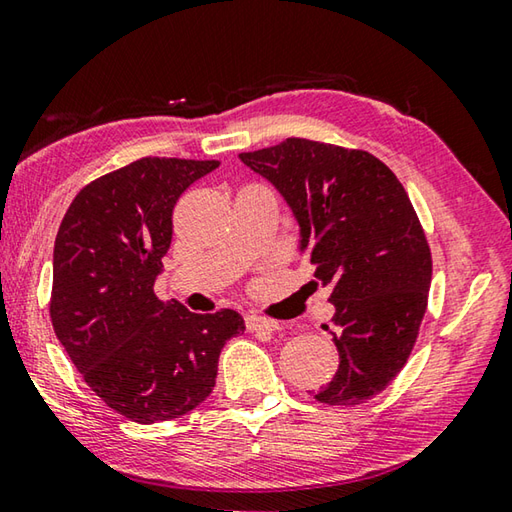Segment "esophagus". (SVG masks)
<instances>
[{
    "label": "esophagus",
    "mask_w": 512,
    "mask_h": 512,
    "mask_svg": "<svg viewBox=\"0 0 512 512\" xmlns=\"http://www.w3.org/2000/svg\"><path fill=\"white\" fill-rule=\"evenodd\" d=\"M246 329L255 333H273L280 329V324L273 320H266L262 315H246Z\"/></svg>",
    "instance_id": "34e87169"
}]
</instances>
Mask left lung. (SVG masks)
<instances>
[{"label": "left lung", "instance_id": "left-lung-1", "mask_svg": "<svg viewBox=\"0 0 512 512\" xmlns=\"http://www.w3.org/2000/svg\"><path fill=\"white\" fill-rule=\"evenodd\" d=\"M282 194L300 224V250L331 284L340 353L327 405H360L392 383L414 349L427 309L432 255L401 181L374 154L286 138L239 154Z\"/></svg>", "mask_w": 512, "mask_h": 512}]
</instances>
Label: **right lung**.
Returning a JSON list of instances; mask_svg holds the SVG:
<instances>
[{
    "label": "right lung",
    "instance_id": "obj_1",
    "mask_svg": "<svg viewBox=\"0 0 512 512\" xmlns=\"http://www.w3.org/2000/svg\"><path fill=\"white\" fill-rule=\"evenodd\" d=\"M219 161L145 156L85 185L53 248V331L111 410L150 425L212 394L219 353L244 333L232 309L190 313L154 295L181 194Z\"/></svg>",
    "mask_w": 512,
    "mask_h": 512
}]
</instances>
